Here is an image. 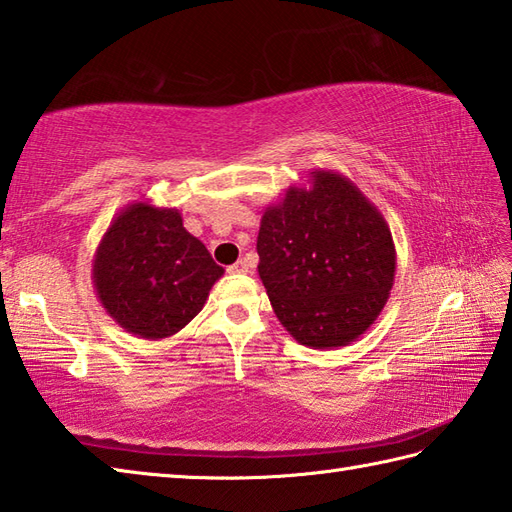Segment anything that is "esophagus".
<instances>
[{"label":"esophagus","instance_id":"34e87169","mask_svg":"<svg viewBox=\"0 0 512 512\" xmlns=\"http://www.w3.org/2000/svg\"><path fill=\"white\" fill-rule=\"evenodd\" d=\"M228 273H231V275H246L248 273V264L239 259V262H235L233 266H228Z\"/></svg>","mask_w":512,"mask_h":512}]
</instances>
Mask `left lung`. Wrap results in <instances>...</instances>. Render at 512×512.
I'll return each instance as SVG.
<instances>
[{"label":"left lung","instance_id":"obj_1","mask_svg":"<svg viewBox=\"0 0 512 512\" xmlns=\"http://www.w3.org/2000/svg\"><path fill=\"white\" fill-rule=\"evenodd\" d=\"M288 187L259 224V279L279 323L312 350L356 341L394 286L396 246L383 213L332 169Z\"/></svg>","mask_w":512,"mask_h":512}]
</instances>
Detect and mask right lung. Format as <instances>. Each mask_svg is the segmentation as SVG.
<instances>
[{
    "label": "right lung",
    "instance_id": "1",
    "mask_svg": "<svg viewBox=\"0 0 512 512\" xmlns=\"http://www.w3.org/2000/svg\"><path fill=\"white\" fill-rule=\"evenodd\" d=\"M224 268L173 206L132 202L107 226L92 259L105 312L129 334L158 341L198 314Z\"/></svg>",
    "mask_w": 512,
    "mask_h": 512
}]
</instances>
